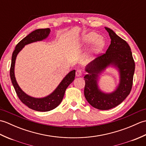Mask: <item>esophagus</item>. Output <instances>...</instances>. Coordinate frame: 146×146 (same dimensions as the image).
I'll use <instances>...</instances> for the list:
<instances>
[{
  "label": "esophagus",
  "instance_id": "34e87169",
  "mask_svg": "<svg viewBox=\"0 0 146 146\" xmlns=\"http://www.w3.org/2000/svg\"><path fill=\"white\" fill-rule=\"evenodd\" d=\"M82 75V71L81 70H77L76 71V76H81Z\"/></svg>",
  "mask_w": 146,
  "mask_h": 146
}]
</instances>
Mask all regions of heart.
Here are the masks:
<instances>
[{
	"instance_id": "1",
	"label": "heart",
	"mask_w": 146,
	"mask_h": 146,
	"mask_svg": "<svg viewBox=\"0 0 146 146\" xmlns=\"http://www.w3.org/2000/svg\"><path fill=\"white\" fill-rule=\"evenodd\" d=\"M93 41L91 51L93 53H98L100 52L105 45L104 40L100 37H98V35L95 33H89L84 35L82 38V42L83 44H89Z\"/></svg>"
}]
</instances>
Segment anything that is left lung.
I'll use <instances>...</instances> for the list:
<instances>
[{"label": "left lung", "mask_w": 146, "mask_h": 146, "mask_svg": "<svg viewBox=\"0 0 146 146\" xmlns=\"http://www.w3.org/2000/svg\"><path fill=\"white\" fill-rule=\"evenodd\" d=\"M111 39V43L105 53L98 56L85 67L88 73L84 76V95L92 107L99 110H109L120 104L131 91L135 62L131 48L125 40L117 36L113 31L105 27ZM109 66L118 70L119 84L115 91L104 93L98 87L99 75Z\"/></svg>", "instance_id": "obj_1"}]
</instances>
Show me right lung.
<instances>
[{
    "mask_svg": "<svg viewBox=\"0 0 146 146\" xmlns=\"http://www.w3.org/2000/svg\"><path fill=\"white\" fill-rule=\"evenodd\" d=\"M50 29H39L34 31L18 43L12 56L10 76L15 91L20 100L31 109L39 111H48L54 109L60 104L63 100L65 91L70 83L73 82L75 77V70H72L66 75L54 92L43 98H35L24 93L17 84L14 75V66L16 57L25 45L34 42L40 41L48 38Z\"/></svg>",
    "mask_w": 146,
    "mask_h": 146,
    "instance_id": "add662e5",
    "label": "right lung"
}]
</instances>
